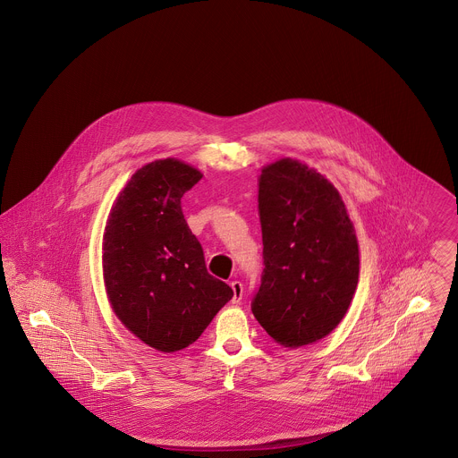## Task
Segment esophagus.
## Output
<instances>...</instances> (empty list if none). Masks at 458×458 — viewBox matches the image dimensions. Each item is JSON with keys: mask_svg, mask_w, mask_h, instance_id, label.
<instances>
[{"mask_svg": "<svg viewBox=\"0 0 458 458\" xmlns=\"http://www.w3.org/2000/svg\"><path fill=\"white\" fill-rule=\"evenodd\" d=\"M231 287H233V303H240V300L243 298V284L240 280H233Z\"/></svg>", "mask_w": 458, "mask_h": 458, "instance_id": "34e87169", "label": "esophagus"}]
</instances>
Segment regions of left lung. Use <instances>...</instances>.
I'll return each mask as SVG.
<instances>
[{"instance_id": "left-lung-1", "label": "left lung", "mask_w": 458, "mask_h": 458, "mask_svg": "<svg viewBox=\"0 0 458 458\" xmlns=\"http://www.w3.org/2000/svg\"><path fill=\"white\" fill-rule=\"evenodd\" d=\"M261 285L252 312L285 347L327 336L358 285L354 227L336 189L314 169L284 158L262 169Z\"/></svg>"}]
</instances>
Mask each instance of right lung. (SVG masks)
Segmentation results:
<instances>
[{
  "label": "right lung",
  "mask_w": 458,
  "mask_h": 458,
  "mask_svg": "<svg viewBox=\"0 0 458 458\" xmlns=\"http://www.w3.org/2000/svg\"><path fill=\"white\" fill-rule=\"evenodd\" d=\"M202 174L174 158L139 169L116 199L104 234V278L113 310L149 347L196 342L233 289L206 269L182 197Z\"/></svg>",
  "instance_id": "1"
}]
</instances>
